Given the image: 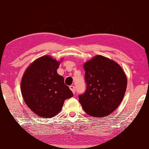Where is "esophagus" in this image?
Returning a JSON list of instances; mask_svg holds the SVG:
<instances>
[{
    "mask_svg": "<svg viewBox=\"0 0 149 149\" xmlns=\"http://www.w3.org/2000/svg\"><path fill=\"white\" fill-rule=\"evenodd\" d=\"M70 90H72V92H73V94H74L75 92V86H73V85L70 86Z\"/></svg>",
    "mask_w": 149,
    "mask_h": 149,
    "instance_id": "1",
    "label": "esophagus"
}]
</instances>
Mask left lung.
Returning a JSON list of instances; mask_svg holds the SVG:
<instances>
[{
	"mask_svg": "<svg viewBox=\"0 0 149 149\" xmlns=\"http://www.w3.org/2000/svg\"><path fill=\"white\" fill-rule=\"evenodd\" d=\"M86 89L79 95L84 112L95 118L105 117L117 109L126 92L127 79L118 64L97 55L84 64Z\"/></svg>",
	"mask_w": 149,
	"mask_h": 149,
	"instance_id": "8db88e82",
	"label": "left lung"
}]
</instances>
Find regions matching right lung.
I'll list each match as a JSON object with an SVG mask.
<instances>
[{
	"label": "right lung",
	"mask_w": 149,
	"mask_h": 149,
	"mask_svg": "<svg viewBox=\"0 0 149 149\" xmlns=\"http://www.w3.org/2000/svg\"><path fill=\"white\" fill-rule=\"evenodd\" d=\"M61 61L49 55L34 61L23 75L20 88L25 103L37 116L52 118L62 109L64 102L74 94L59 75Z\"/></svg>",
	"instance_id": "right-lung-1"
}]
</instances>
